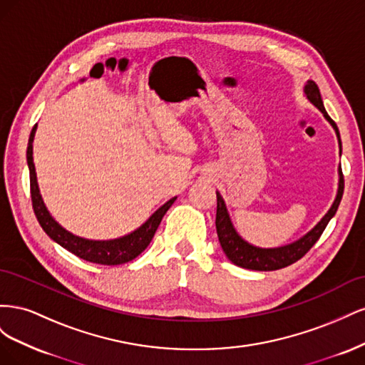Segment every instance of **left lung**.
Listing matches in <instances>:
<instances>
[{
  "instance_id": "obj_1",
  "label": "left lung",
  "mask_w": 365,
  "mask_h": 365,
  "mask_svg": "<svg viewBox=\"0 0 365 365\" xmlns=\"http://www.w3.org/2000/svg\"><path fill=\"white\" fill-rule=\"evenodd\" d=\"M304 93H306L309 101H311L319 109V111L324 114V117L330 121V125H332L334 129L336 130V135L339 140V148H341L338 126L326 113L318 85L314 81H307ZM342 192H344V178H342V170L339 169L338 195H336V200H335L334 205L330 207V210L327 212V215L322 220H319L314 230L309 231V233L306 236H303L300 240H297V242H294V244L282 247V248H269V250L252 247L236 233L233 225H231V220L228 217L222 197H220L219 193H216V197H217L216 231H217L220 247H222L224 252L227 254V257L240 268L254 269V271H275V269H280L284 267H289V264L295 263L297 260H300L304 254L317 244V240L322 237L324 228L329 224V220L332 219L336 213V210L341 202V197H342Z\"/></svg>"
}]
</instances>
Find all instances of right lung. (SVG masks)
I'll return each instance as SVG.
<instances>
[{"instance_id":"1","label":"right lung","mask_w":365,"mask_h":365,"mask_svg":"<svg viewBox=\"0 0 365 365\" xmlns=\"http://www.w3.org/2000/svg\"><path fill=\"white\" fill-rule=\"evenodd\" d=\"M36 126H33L31 134L29 138V148H27V163L30 170V195H31V205L33 212H35L42 230L54 240L58 242L61 247L73 252L74 256L81 257L86 262L98 263V264H121L134 260L138 254L146 250V247L150 244V240L155 235V231L161 222L163 216L170 208V205L175 202L176 197H172L170 201L165 202L161 208H158L153 213L146 224H143L137 231L130 233L125 237L114 239V240H88L77 237L67 230H63L56 220H54L48 210L43 205V201L41 197L38 182H36V172L35 164H33V137H35Z\"/></svg>"}]
</instances>
